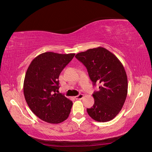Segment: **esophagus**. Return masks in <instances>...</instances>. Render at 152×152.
<instances>
[{"instance_id":"obj_1","label":"esophagus","mask_w":152,"mask_h":152,"mask_svg":"<svg viewBox=\"0 0 152 152\" xmlns=\"http://www.w3.org/2000/svg\"><path fill=\"white\" fill-rule=\"evenodd\" d=\"M83 96H84V95H83V94H79L78 95H77V96H75V99H76V100L82 99H83Z\"/></svg>"}]
</instances>
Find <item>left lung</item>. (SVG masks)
Listing matches in <instances>:
<instances>
[{
  "instance_id": "left-lung-1",
  "label": "left lung",
  "mask_w": 152,
  "mask_h": 152,
  "mask_svg": "<svg viewBox=\"0 0 152 152\" xmlns=\"http://www.w3.org/2000/svg\"><path fill=\"white\" fill-rule=\"evenodd\" d=\"M89 74L93 85L101 83L99 91L93 94L95 103L87 109L94 120L106 122L120 112L127 95V76L118 57L108 50L98 47L76 55Z\"/></svg>"
}]
</instances>
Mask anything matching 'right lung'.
Masks as SVG:
<instances>
[{"mask_svg":"<svg viewBox=\"0 0 152 152\" xmlns=\"http://www.w3.org/2000/svg\"><path fill=\"white\" fill-rule=\"evenodd\" d=\"M74 56L45 52L35 57L28 66L23 83L25 99L31 111L42 120L57 124L69 117L72 102L56 92L61 71Z\"/></svg>","mask_w":152,"mask_h":152,"instance_id":"right-lung-1","label":"right lung"}]
</instances>
